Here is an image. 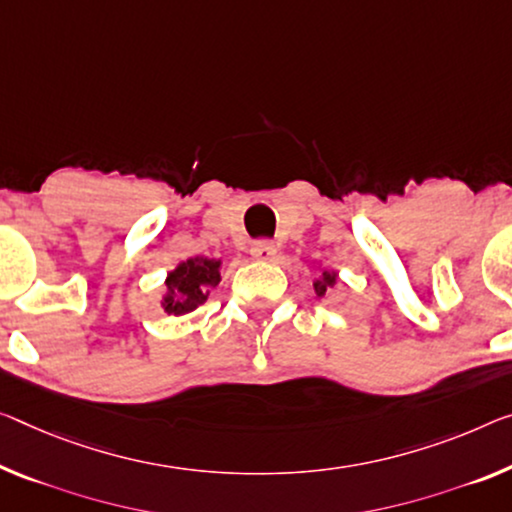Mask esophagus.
I'll return each instance as SVG.
<instances>
[{
  "label": "esophagus",
  "instance_id": "34e87169",
  "mask_svg": "<svg viewBox=\"0 0 512 512\" xmlns=\"http://www.w3.org/2000/svg\"><path fill=\"white\" fill-rule=\"evenodd\" d=\"M274 254H277V247H274V242L270 240H256L254 245H251V256H254L256 261H272Z\"/></svg>",
  "mask_w": 512,
  "mask_h": 512
}]
</instances>
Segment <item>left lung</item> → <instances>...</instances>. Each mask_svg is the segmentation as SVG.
I'll return each instance as SVG.
<instances>
[{
    "instance_id": "left-lung-1",
    "label": "left lung",
    "mask_w": 512,
    "mask_h": 512,
    "mask_svg": "<svg viewBox=\"0 0 512 512\" xmlns=\"http://www.w3.org/2000/svg\"><path fill=\"white\" fill-rule=\"evenodd\" d=\"M334 281H336V277L334 274H329V272H322V277L313 283V288H316V295L318 297H322L327 293V288H332L334 286Z\"/></svg>"
}]
</instances>
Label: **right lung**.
Masks as SVG:
<instances>
[{"label":"right lung","mask_w":512,"mask_h":512,"mask_svg":"<svg viewBox=\"0 0 512 512\" xmlns=\"http://www.w3.org/2000/svg\"><path fill=\"white\" fill-rule=\"evenodd\" d=\"M219 261L215 258H190L180 263L167 277V297L164 311L171 316H183L208 300L210 288L219 283Z\"/></svg>","instance_id":"right-lung-1"}]
</instances>
